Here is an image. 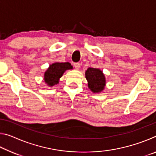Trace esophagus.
<instances>
[{
	"mask_svg": "<svg viewBox=\"0 0 156 156\" xmlns=\"http://www.w3.org/2000/svg\"><path fill=\"white\" fill-rule=\"evenodd\" d=\"M74 65V67L76 70H79V69H80V65L79 63H78V62L74 63V65Z\"/></svg>",
	"mask_w": 156,
	"mask_h": 156,
	"instance_id": "1",
	"label": "esophagus"
}]
</instances>
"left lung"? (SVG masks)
I'll list each match as a JSON object with an SVG mask.
<instances>
[{
	"label": "left lung",
	"instance_id": "obj_1",
	"mask_svg": "<svg viewBox=\"0 0 156 156\" xmlns=\"http://www.w3.org/2000/svg\"><path fill=\"white\" fill-rule=\"evenodd\" d=\"M85 78L88 82V87L94 93L103 91L106 80L104 73L99 69L89 67L85 72Z\"/></svg>",
	"mask_w": 156,
	"mask_h": 156
}]
</instances>
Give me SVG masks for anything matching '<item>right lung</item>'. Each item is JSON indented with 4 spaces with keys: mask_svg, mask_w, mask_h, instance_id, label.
<instances>
[{
    "mask_svg": "<svg viewBox=\"0 0 156 156\" xmlns=\"http://www.w3.org/2000/svg\"><path fill=\"white\" fill-rule=\"evenodd\" d=\"M72 69L73 67L68 62L53 63L44 72V80L48 86H54L58 84L59 79L62 77L65 71Z\"/></svg>",
    "mask_w": 156,
    "mask_h": 156,
    "instance_id": "right-lung-1",
    "label": "right lung"
}]
</instances>
